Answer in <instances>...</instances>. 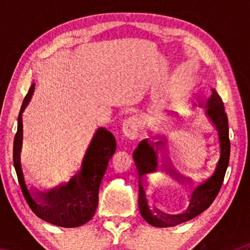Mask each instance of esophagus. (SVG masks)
I'll use <instances>...</instances> for the list:
<instances>
[{"mask_svg":"<svg viewBox=\"0 0 250 250\" xmlns=\"http://www.w3.org/2000/svg\"><path fill=\"white\" fill-rule=\"evenodd\" d=\"M122 132L129 140H135L141 132L140 120L135 117H131V118L125 120L124 125H122Z\"/></svg>","mask_w":250,"mask_h":250,"instance_id":"34e87169","label":"esophagus"}]
</instances>
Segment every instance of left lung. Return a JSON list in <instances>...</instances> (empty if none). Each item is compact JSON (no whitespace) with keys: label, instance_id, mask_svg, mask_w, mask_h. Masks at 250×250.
<instances>
[{"label":"left lung","instance_id":"1","mask_svg":"<svg viewBox=\"0 0 250 250\" xmlns=\"http://www.w3.org/2000/svg\"><path fill=\"white\" fill-rule=\"evenodd\" d=\"M204 107L205 115L209 119L211 125L215 126L218 134L220 157L217 162L215 171L210 177L204 180L203 183L196 186L192 192L189 195V205L185 213L179 215H168L163 213L157 208L150 209L148 204L145 192V182L144 177L146 174L155 173L159 168V157L158 150L162 151V169L168 173L171 176L178 182L183 184L186 183L189 188L191 187L192 180L189 177L176 172L172 167L171 161L167 153V137L166 136H155L153 139H160L158 142L149 141V139L143 140L136 149L133 152V159L136 164V168L139 171V186H140V195H139V207L143 218L148 224L158 227V228H167L175 227L184 222H187L190 219L194 218L201 213L206 210L210 204L213 203L224 183L225 174L227 171L228 164L230 159V140H229V126H228V117L225 113L224 103L216 92L215 89H211V94L208 98L200 100L198 103H193L192 107ZM172 115H177V113L172 111Z\"/></svg>","mask_w":250,"mask_h":250}]
</instances>
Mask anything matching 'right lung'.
I'll use <instances>...</instances> for the list:
<instances>
[{"mask_svg":"<svg viewBox=\"0 0 250 250\" xmlns=\"http://www.w3.org/2000/svg\"><path fill=\"white\" fill-rule=\"evenodd\" d=\"M35 83L31 86L21 106L18 129L14 141V167L21 190L32 211L41 219L63 228H76L92 218L99 203V188L116 151V140L109 131L101 126L92 137L83 159L82 167L67 183L47 191L30 190L26 187L21 167L23 142L22 114L31 101Z\"/></svg>","mask_w":250,"mask_h":250,"instance_id":"add662e5","label":"right lung"}]
</instances>
